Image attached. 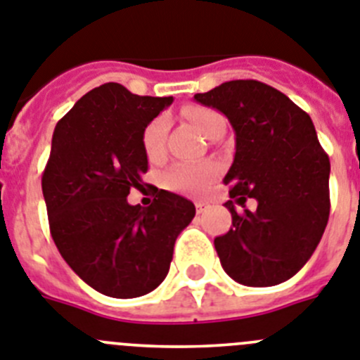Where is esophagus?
<instances>
[{
  "label": "esophagus",
  "instance_id": "1",
  "mask_svg": "<svg viewBox=\"0 0 360 360\" xmlns=\"http://www.w3.org/2000/svg\"><path fill=\"white\" fill-rule=\"evenodd\" d=\"M210 208V202L206 201H198L195 202V210H198V214H205L206 210Z\"/></svg>",
  "mask_w": 360,
  "mask_h": 360
}]
</instances>
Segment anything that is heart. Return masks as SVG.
Returning <instances> with one entry per match:
<instances>
[{
    "mask_svg": "<svg viewBox=\"0 0 360 360\" xmlns=\"http://www.w3.org/2000/svg\"><path fill=\"white\" fill-rule=\"evenodd\" d=\"M183 115L205 137L210 139L212 134L219 128H224V117L214 108L201 105L184 106ZM167 117H154L141 134V146L148 161H159L165 154V136H167ZM217 176V167L214 162H179L165 172L162 183L168 190L179 193H201L212 184Z\"/></svg>",
    "mask_w": 360,
    "mask_h": 360,
    "instance_id": "b5f03b06",
    "label": "heart"
}]
</instances>
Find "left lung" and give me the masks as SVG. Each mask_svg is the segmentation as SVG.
Listing matches in <instances>:
<instances>
[{"mask_svg": "<svg viewBox=\"0 0 360 360\" xmlns=\"http://www.w3.org/2000/svg\"><path fill=\"white\" fill-rule=\"evenodd\" d=\"M193 99L224 114L236 132L230 184L232 228L214 245L224 271L245 286H275L304 266L330 215V159L310 115L255 79L226 81ZM254 197L258 210L244 207ZM243 205L238 214L235 205Z\"/></svg>", "mask_w": 360, "mask_h": 360, "instance_id": "1", "label": "left lung"}]
</instances>
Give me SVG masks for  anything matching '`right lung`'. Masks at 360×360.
Instances as JSON below:
<instances>
[{
    "label": "right lung",
    "instance_id": "obj_1",
    "mask_svg": "<svg viewBox=\"0 0 360 360\" xmlns=\"http://www.w3.org/2000/svg\"><path fill=\"white\" fill-rule=\"evenodd\" d=\"M172 101L105 83L54 128L41 179L50 233L68 266L103 295L132 299L158 288L195 215L192 201L167 190L148 208L127 201L148 170L143 128Z\"/></svg>",
    "mask_w": 360,
    "mask_h": 360
}]
</instances>
